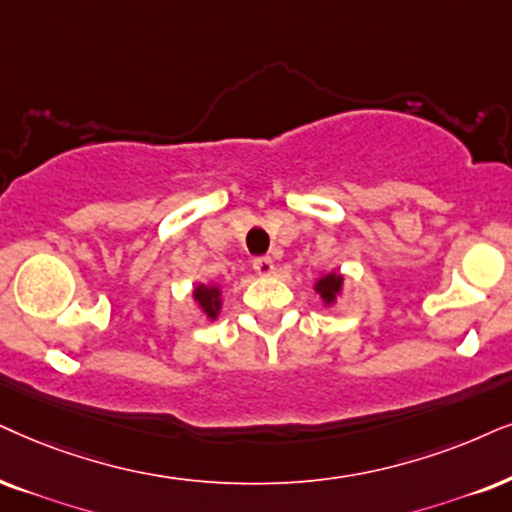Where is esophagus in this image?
<instances>
[{"mask_svg":"<svg viewBox=\"0 0 512 512\" xmlns=\"http://www.w3.org/2000/svg\"><path fill=\"white\" fill-rule=\"evenodd\" d=\"M252 269L257 271V274L260 276H269V274H274V260H271V257H255V260H252Z\"/></svg>","mask_w":512,"mask_h":512,"instance_id":"34e87169","label":"esophagus"}]
</instances>
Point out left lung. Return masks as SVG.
<instances>
[{
    "instance_id": "1",
    "label": "left lung",
    "mask_w": 512,
    "mask_h": 512,
    "mask_svg": "<svg viewBox=\"0 0 512 512\" xmlns=\"http://www.w3.org/2000/svg\"><path fill=\"white\" fill-rule=\"evenodd\" d=\"M342 283H345V278H342L340 274H335V271H331V274L321 276L319 281L314 283V290L321 295L323 304H333L335 300H338Z\"/></svg>"
}]
</instances>
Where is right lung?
<instances>
[{
	"instance_id": "obj_1",
	"label": "right lung",
	"mask_w": 512,
	"mask_h": 512,
	"mask_svg": "<svg viewBox=\"0 0 512 512\" xmlns=\"http://www.w3.org/2000/svg\"><path fill=\"white\" fill-rule=\"evenodd\" d=\"M193 300L198 302V307L203 309V314L208 316V319H217L219 316V309H222V290L217 286H196L193 290Z\"/></svg>"
}]
</instances>
